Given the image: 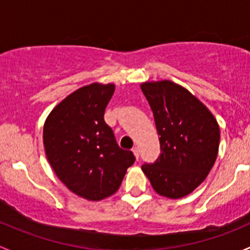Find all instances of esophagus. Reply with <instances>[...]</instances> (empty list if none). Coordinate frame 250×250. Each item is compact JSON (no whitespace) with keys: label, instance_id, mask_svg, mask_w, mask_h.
Masks as SVG:
<instances>
[{"label":"esophagus","instance_id":"1","mask_svg":"<svg viewBox=\"0 0 250 250\" xmlns=\"http://www.w3.org/2000/svg\"><path fill=\"white\" fill-rule=\"evenodd\" d=\"M132 151H133V154H135L136 159H137V160H138V158H140V149H138L137 146H133Z\"/></svg>","mask_w":250,"mask_h":250}]
</instances>
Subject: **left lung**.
<instances>
[{
    "instance_id": "left-lung-1",
    "label": "left lung",
    "mask_w": 250,
    "mask_h": 250,
    "mask_svg": "<svg viewBox=\"0 0 250 250\" xmlns=\"http://www.w3.org/2000/svg\"><path fill=\"white\" fill-rule=\"evenodd\" d=\"M153 110L160 155L142 165L153 189L181 199L205 181L218 155L220 132L212 113L187 89L169 81L141 85Z\"/></svg>"
}]
</instances>
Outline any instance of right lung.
<instances>
[{
	"mask_svg": "<svg viewBox=\"0 0 250 250\" xmlns=\"http://www.w3.org/2000/svg\"><path fill=\"white\" fill-rule=\"evenodd\" d=\"M114 89L94 83L76 90L51 110L43 128L45 154L56 176L90 201L114 194L136 160L132 151L118 146L104 122Z\"/></svg>",
	"mask_w": 250,
	"mask_h": 250,
	"instance_id": "right-lung-1",
	"label": "right lung"
}]
</instances>
